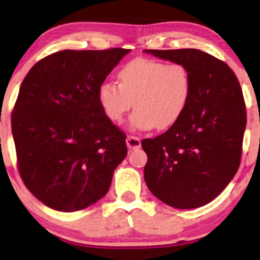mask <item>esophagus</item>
<instances>
[{
  "instance_id": "34e87169",
  "label": "esophagus",
  "mask_w": 260,
  "mask_h": 260,
  "mask_svg": "<svg viewBox=\"0 0 260 260\" xmlns=\"http://www.w3.org/2000/svg\"><path fill=\"white\" fill-rule=\"evenodd\" d=\"M126 142H127L128 149H138V148H140V139L138 138V137L128 136Z\"/></svg>"
}]
</instances>
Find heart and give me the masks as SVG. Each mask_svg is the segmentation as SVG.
Here are the masks:
<instances>
[{
  "label": "heart",
  "mask_w": 260,
  "mask_h": 260,
  "mask_svg": "<svg viewBox=\"0 0 260 260\" xmlns=\"http://www.w3.org/2000/svg\"><path fill=\"white\" fill-rule=\"evenodd\" d=\"M120 85L104 82L98 99L110 121L118 123L134 104L131 117L134 129H168L180 121L192 98L189 68L181 62L136 58L117 73Z\"/></svg>",
  "instance_id": "obj_1"
}]
</instances>
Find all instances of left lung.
<instances>
[{
	"label": "left lung",
	"mask_w": 260,
	"mask_h": 260,
	"mask_svg": "<svg viewBox=\"0 0 260 260\" xmlns=\"http://www.w3.org/2000/svg\"><path fill=\"white\" fill-rule=\"evenodd\" d=\"M181 62L192 74V98L177 123L143 139L144 180L161 202L193 209L215 199L241 164L246 104L237 77L221 59L196 49L145 50Z\"/></svg>",
	"instance_id": "left-lung-1"
}]
</instances>
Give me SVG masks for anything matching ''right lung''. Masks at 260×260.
<instances>
[{"label": "right lung", "instance_id": "1", "mask_svg": "<svg viewBox=\"0 0 260 260\" xmlns=\"http://www.w3.org/2000/svg\"><path fill=\"white\" fill-rule=\"evenodd\" d=\"M129 51L63 50L23 80L12 112L18 171L47 207L82 210L109 190L127 155L126 134L105 116L98 90Z\"/></svg>", "mask_w": 260, "mask_h": 260}]
</instances>
